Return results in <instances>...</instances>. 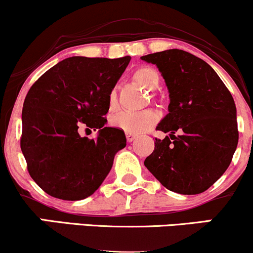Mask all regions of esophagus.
I'll return each instance as SVG.
<instances>
[{
	"mask_svg": "<svg viewBox=\"0 0 253 253\" xmlns=\"http://www.w3.org/2000/svg\"><path fill=\"white\" fill-rule=\"evenodd\" d=\"M136 138V135L135 134H132V133H126V139H127V141H133L134 140V139Z\"/></svg>",
	"mask_w": 253,
	"mask_h": 253,
	"instance_id": "34e87169",
	"label": "esophagus"
}]
</instances>
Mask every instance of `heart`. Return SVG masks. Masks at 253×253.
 <instances>
[{"label": "heart", "instance_id": "1", "mask_svg": "<svg viewBox=\"0 0 253 253\" xmlns=\"http://www.w3.org/2000/svg\"><path fill=\"white\" fill-rule=\"evenodd\" d=\"M133 80L147 90H153L159 84V74L152 66H140L133 72ZM109 109H115L118 106L117 90H110L108 94ZM159 121V114L153 109H145L141 112H120L110 118L109 123L113 127L123 129L127 133L139 134L149 130Z\"/></svg>", "mask_w": 253, "mask_h": 253}]
</instances>
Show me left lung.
Here are the masks:
<instances>
[{"label":"left lung","instance_id":"8db88e82","mask_svg":"<svg viewBox=\"0 0 253 253\" xmlns=\"http://www.w3.org/2000/svg\"><path fill=\"white\" fill-rule=\"evenodd\" d=\"M156 64L170 92L169 114L157 129L145 167L167 189L184 195L203 193L227 170L237 149V109L229 90L201 58L182 50L143 56Z\"/></svg>","mask_w":253,"mask_h":253}]
</instances>
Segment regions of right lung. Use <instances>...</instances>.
Listing matches in <instances>:
<instances>
[{"mask_svg":"<svg viewBox=\"0 0 253 253\" xmlns=\"http://www.w3.org/2000/svg\"><path fill=\"white\" fill-rule=\"evenodd\" d=\"M129 56L70 57L38 78L26 95L20 146L34 182L48 195L76 201L94 194L126 146L123 129L104 127L108 94ZM81 126L99 129L95 139Z\"/></svg>","mask_w":253,"mask_h":253,"instance_id":"add662e5","label":"right lung"}]
</instances>
